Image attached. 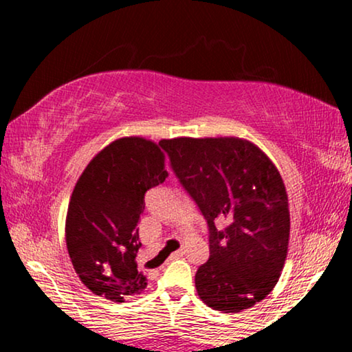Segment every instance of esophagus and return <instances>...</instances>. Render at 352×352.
<instances>
[{
	"label": "esophagus",
	"instance_id": "obj_1",
	"mask_svg": "<svg viewBox=\"0 0 352 352\" xmlns=\"http://www.w3.org/2000/svg\"><path fill=\"white\" fill-rule=\"evenodd\" d=\"M183 254H184V250H183V248H182V250H178V252H175V253H172V254H170V258H169V259H170V261H172V259H177V258H182V256H183Z\"/></svg>",
	"mask_w": 352,
	"mask_h": 352
}]
</instances>
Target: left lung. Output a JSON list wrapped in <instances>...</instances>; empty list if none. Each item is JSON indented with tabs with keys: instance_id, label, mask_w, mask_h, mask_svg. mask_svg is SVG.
<instances>
[{
	"instance_id": "obj_1",
	"label": "left lung",
	"mask_w": 352,
	"mask_h": 352,
	"mask_svg": "<svg viewBox=\"0 0 352 352\" xmlns=\"http://www.w3.org/2000/svg\"><path fill=\"white\" fill-rule=\"evenodd\" d=\"M162 147L210 228V259L195 273L199 296L216 311L250 309L275 287L287 258L289 200L276 166L234 136H183Z\"/></svg>"
}]
</instances>
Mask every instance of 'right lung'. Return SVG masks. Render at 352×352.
Returning <instances> with one entry per match:
<instances>
[{
  "instance_id": "right-lung-1",
  "label": "right lung",
  "mask_w": 352,
  "mask_h": 352,
  "mask_svg": "<svg viewBox=\"0 0 352 352\" xmlns=\"http://www.w3.org/2000/svg\"><path fill=\"white\" fill-rule=\"evenodd\" d=\"M160 144L140 136L110 142L77 180L65 237L74 270L94 295L122 302L140 295L147 279L138 269V222L144 194L168 177Z\"/></svg>"
}]
</instances>
